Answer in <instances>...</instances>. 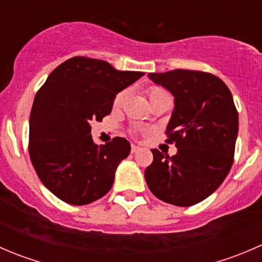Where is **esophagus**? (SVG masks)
Instances as JSON below:
<instances>
[{"label":"esophagus","instance_id":"1","mask_svg":"<svg viewBox=\"0 0 262 262\" xmlns=\"http://www.w3.org/2000/svg\"><path fill=\"white\" fill-rule=\"evenodd\" d=\"M141 150V147L136 146V144H132V153H137Z\"/></svg>","mask_w":262,"mask_h":262}]
</instances>
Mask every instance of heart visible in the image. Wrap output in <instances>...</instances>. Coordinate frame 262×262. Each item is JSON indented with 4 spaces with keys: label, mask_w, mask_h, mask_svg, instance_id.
Wrapping results in <instances>:
<instances>
[{
    "label": "heart",
    "mask_w": 262,
    "mask_h": 262,
    "mask_svg": "<svg viewBox=\"0 0 262 262\" xmlns=\"http://www.w3.org/2000/svg\"><path fill=\"white\" fill-rule=\"evenodd\" d=\"M163 94H167V92H166L163 89H161V87H157V86L149 87V90H148V96H149L150 101H152L153 99H156V97L161 96V95H163ZM125 95H126L125 91H120L118 95H116L115 99H114V106H119V105L123 102Z\"/></svg>",
    "instance_id": "heart-1"
}]
</instances>
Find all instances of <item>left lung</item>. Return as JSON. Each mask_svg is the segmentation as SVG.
Returning <instances> with one entry per match:
<instances>
[{"label":"left lung","instance_id":"1","mask_svg":"<svg viewBox=\"0 0 262 262\" xmlns=\"http://www.w3.org/2000/svg\"><path fill=\"white\" fill-rule=\"evenodd\" d=\"M148 77L175 97L166 134L178 153L170 157L152 149L146 182L162 202L191 207L212 195L232 167L238 134L233 97L221 78L208 72L173 70Z\"/></svg>","mask_w":262,"mask_h":262}]
</instances>
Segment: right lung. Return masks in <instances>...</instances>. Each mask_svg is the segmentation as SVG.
<instances>
[{
	"instance_id": "obj_1",
	"label": "right lung",
	"mask_w": 262,
	"mask_h": 262,
	"mask_svg": "<svg viewBox=\"0 0 262 262\" xmlns=\"http://www.w3.org/2000/svg\"><path fill=\"white\" fill-rule=\"evenodd\" d=\"M143 75L118 71L101 59L73 57L58 66L36 92L29 155L40 181L60 200L86 205L112 189L130 144L120 137L95 144L90 123L109 115L116 94Z\"/></svg>"
}]
</instances>
